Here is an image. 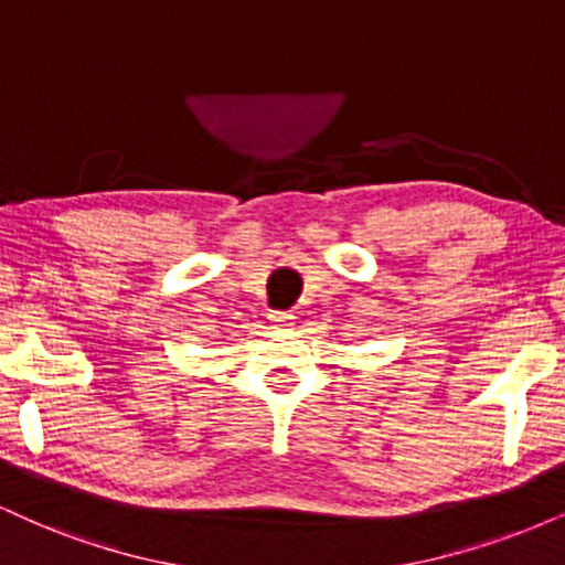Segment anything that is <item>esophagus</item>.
<instances>
[{
  "label": "esophagus",
  "mask_w": 565,
  "mask_h": 565,
  "mask_svg": "<svg viewBox=\"0 0 565 565\" xmlns=\"http://www.w3.org/2000/svg\"><path fill=\"white\" fill-rule=\"evenodd\" d=\"M294 315H288V311H271L269 315V324L271 330H294Z\"/></svg>",
  "instance_id": "1"
}]
</instances>
